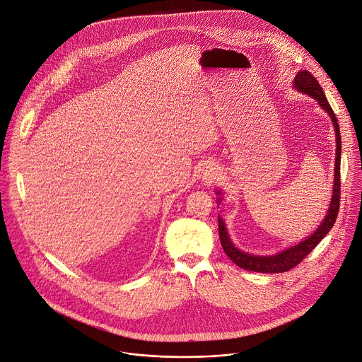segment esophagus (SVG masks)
Segmentation results:
<instances>
[{
	"mask_svg": "<svg viewBox=\"0 0 362 362\" xmlns=\"http://www.w3.org/2000/svg\"><path fill=\"white\" fill-rule=\"evenodd\" d=\"M202 177H203V180H206V182H213V180L217 177V172H216V169H213V168H210V166H206V168L203 169V172H202Z\"/></svg>",
	"mask_w": 362,
	"mask_h": 362,
	"instance_id": "1",
	"label": "esophagus"
}]
</instances>
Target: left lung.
Segmentation results:
<instances>
[{
  "mask_svg": "<svg viewBox=\"0 0 362 362\" xmlns=\"http://www.w3.org/2000/svg\"><path fill=\"white\" fill-rule=\"evenodd\" d=\"M293 88L299 90L300 93L309 95L313 98L317 105L329 115L332 119L334 133H336V160H334V182H333V196L332 202L329 204V210L326 217L323 218L322 223L317 226V229L308 238L302 239L300 242L295 243L293 246H289L287 249L269 256H259L252 255L247 252H243L235 246L232 239L229 238L226 225L223 219L218 217V232H219V240L222 245L223 252L226 256L240 269L249 270V272H257V273H284L288 272L296 264H299L316 246L317 243L329 233V230L333 228L336 218L340 209V155H341V136H340V127L336 119V115L333 109L330 107L325 92L322 90V86L319 85L317 79L306 70L298 71L293 78ZM216 194L221 196L222 192L216 190ZM222 202V197H218L217 203Z\"/></svg>",
  "mask_w": 362,
  "mask_h": 362,
  "instance_id": "1",
  "label": "left lung"
}]
</instances>
